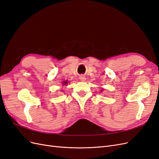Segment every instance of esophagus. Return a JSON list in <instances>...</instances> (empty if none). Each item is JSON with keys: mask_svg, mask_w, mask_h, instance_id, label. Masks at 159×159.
<instances>
[{"mask_svg": "<svg viewBox=\"0 0 159 159\" xmlns=\"http://www.w3.org/2000/svg\"><path fill=\"white\" fill-rule=\"evenodd\" d=\"M79 79H80L81 81H85L86 79V78L85 77L84 75H80V76H79Z\"/></svg>", "mask_w": 159, "mask_h": 159, "instance_id": "esophagus-1", "label": "esophagus"}]
</instances>
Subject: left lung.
I'll list each match as a JSON object with an SVG mask.
<instances>
[{
	"label": "left lung",
	"instance_id": "1",
	"mask_svg": "<svg viewBox=\"0 0 159 159\" xmlns=\"http://www.w3.org/2000/svg\"><path fill=\"white\" fill-rule=\"evenodd\" d=\"M100 91H102V90H100Z\"/></svg>",
	"mask_w": 159,
	"mask_h": 159
}]
</instances>
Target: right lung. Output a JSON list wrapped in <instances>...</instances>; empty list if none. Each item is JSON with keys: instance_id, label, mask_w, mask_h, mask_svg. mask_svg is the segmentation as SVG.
<instances>
[{"instance_id": "1", "label": "right lung", "mask_w": 159, "mask_h": 159, "mask_svg": "<svg viewBox=\"0 0 159 159\" xmlns=\"http://www.w3.org/2000/svg\"><path fill=\"white\" fill-rule=\"evenodd\" d=\"M67 84H68V80L64 81L63 83V85H67Z\"/></svg>"}]
</instances>
